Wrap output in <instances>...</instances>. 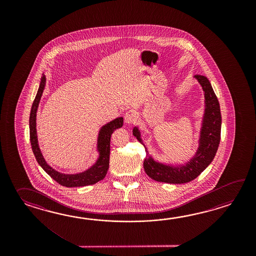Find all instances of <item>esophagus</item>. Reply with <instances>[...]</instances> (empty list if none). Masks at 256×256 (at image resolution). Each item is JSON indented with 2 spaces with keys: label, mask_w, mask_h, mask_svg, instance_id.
Returning <instances> with one entry per match:
<instances>
[{
  "label": "esophagus",
  "mask_w": 256,
  "mask_h": 256,
  "mask_svg": "<svg viewBox=\"0 0 256 256\" xmlns=\"http://www.w3.org/2000/svg\"><path fill=\"white\" fill-rule=\"evenodd\" d=\"M137 120V114L134 110H129L124 115V122L126 124H132Z\"/></svg>",
  "instance_id": "34e87169"
}]
</instances>
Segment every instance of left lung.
I'll list each match as a JSON object with an SVG mask.
<instances>
[{
  "mask_svg": "<svg viewBox=\"0 0 256 256\" xmlns=\"http://www.w3.org/2000/svg\"><path fill=\"white\" fill-rule=\"evenodd\" d=\"M204 94V112L200 129L198 146L194 156L185 163H164L156 160L144 146L140 129L136 126L132 134L146 148L144 168L152 180L169 184H183L195 180L212 162L220 141L222 114L217 97L206 76H194Z\"/></svg>",
  "mask_w": 256,
  "mask_h": 256,
  "instance_id": "left-lung-1",
  "label": "left lung"
}]
</instances>
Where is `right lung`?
I'll list each match as a JSON object with an SVG mask.
<instances>
[{
  "label": "right lung",
  "instance_id": "right-lung-1",
  "mask_svg": "<svg viewBox=\"0 0 256 256\" xmlns=\"http://www.w3.org/2000/svg\"><path fill=\"white\" fill-rule=\"evenodd\" d=\"M46 83V76L44 74L41 78L38 90L34 100L32 109L29 118V129H30V142L32 146L34 154L36 156L39 166L58 184L66 188H78L96 184L98 181L104 180L109 169L110 150V136L114 132L120 128L124 124V118L118 117L114 120L104 124L98 130L97 137L96 151L98 152V158L95 163L88 168L75 174H65L49 166L39 146L38 130H36V114L38 110L39 102L43 95L44 90Z\"/></svg>",
  "mask_w": 256,
  "mask_h": 256
}]
</instances>
